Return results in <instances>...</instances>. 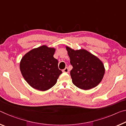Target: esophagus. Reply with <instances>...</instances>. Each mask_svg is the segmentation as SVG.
<instances>
[{"instance_id": "obj_1", "label": "esophagus", "mask_w": 126, "mask_h": 126, "mask_svg": "<svg viewBox=\"0 0 126 126\" xmlns=\"http://www.w3.org/2000/svg\"><path fill=\"white\" fill-rule=\"evenodd\" d=\"M62 71L63 72H65V73H68V68L67 67L65 68Z\"/></svg>"}]
</instances>
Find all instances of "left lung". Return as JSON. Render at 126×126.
I'll return each mask as SVG.
<instances>
[{"mask_svg": "<svg viewBox=\"0 0 126 126\" xmlns=\"http://www.w3.org/2000/svg\"><path fill=\"white\" fill-rule=\"evenodd\" d=\"M73 66L71 71L72 82L78 88L88 90L96 87L103 78L105 68L102 62L83 49L74 50L66 46Z\"/></svg>", "mask_w": 126, "mask_h": 126, "instance_id": "8db88e82", "label": "left lung"}]
</instances>
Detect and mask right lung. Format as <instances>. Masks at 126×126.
Listing matches in <instances>:
<instances>
[{
  "label": "right lung",
  "mask_w": 126,
  "mask_h": 126,
  "mask_svg": "<svg viewBox=\"0 0 126 126\" xmlns=\"http://www.w3.org/2000/svg\"><path fill=\"white\" fill-rule=\"evenodd\" d=\"M55 49L42 46L33 49L23 57L20 69L24 79L33 88L45 91L52 88L62 73L58 61L53 57Z\"/></svg>",
  "instance_id": "right-lung-1"
}]
</instances>
